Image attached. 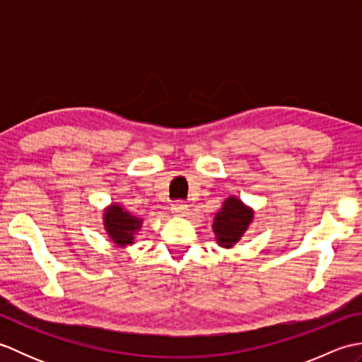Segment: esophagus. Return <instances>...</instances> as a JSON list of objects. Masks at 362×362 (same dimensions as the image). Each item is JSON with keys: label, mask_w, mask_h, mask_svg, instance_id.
I'll use <instances>...</instances> for the list:
<instances>
[{"label": "esophagus", "mask_w": 362, "mask_h": 362, "mask_svg": "<svg viewBox=\"0 0 362 362\" xmlns=\"http://www.w3.org/2000/svg\"><path fill=\"white\" fill-rule=\"evenodd\" d=\"M171 210H173V213H174V214H177V216H187V214H188V210H189V209H188V205H187L185 202L179 201V202L173 204Z\"/></svg>", "instance_id": "34e87169"}]
</instances>
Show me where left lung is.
<instances>
[{"label": "left lung", "mask_w": 362, "mask_h": 362, "mask_svg": "<svg viewBox=\"0 0 362 362\" xmlns=\"http://www.w3.org/2000/svg\"><path fill=\"white\" fill-rule=\"evenodd\" d=\"M253 219V210L240 199L228 197L213 221V232L221 247L230 249L241 240Z\"/></svg>", "instance_id": "8db88e82"}]
</instances>
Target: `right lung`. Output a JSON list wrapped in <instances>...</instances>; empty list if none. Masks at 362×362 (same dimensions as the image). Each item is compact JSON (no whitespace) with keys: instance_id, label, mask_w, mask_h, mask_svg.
I'll use <instances>...</instances> for the list:
<instances>
[{"instance_id":"add662e5","label":"right lung","mask_w":362,"mask_h":362,"mask_svg":"<svg viewBox=\"0 0 362 362\" xmlns=\"http://www.w3.org/2000/svg\"><path fill=\"white\" fill-rule=\"evenodd\" d=\"M143 221L135 218L122 209L121 205H110L104 213V226L107 233L115 244L124 247L127 244H134V238L138 230L141 228Z\"/></svg>"}]
</instances>
